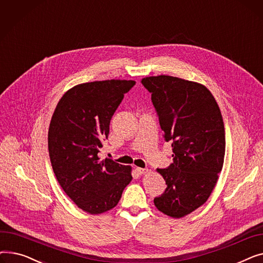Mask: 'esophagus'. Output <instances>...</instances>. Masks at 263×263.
Segmentation results:
<instances>
[{
	"mask_svg": "<svg viewBox=\"0 0 263 263\" xmlns=\"http://www.w3.org/2000/svg\"><path fill=\"white\" fill-rule=\"evenodd\" d=\"M135 172L139 174V175H143V174H146L148 172L147 168H141V167H136L135 168Z\"/></svg>",
	"mask_w": 263,
	"mask_h": 263,
	"instance_id": "34e87169",
	"label": "esophagus"
}]
</instances>
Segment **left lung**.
<instances>
[{
    "label": "left lung",
    "instance_id": "left-lung-1",
    "mask_svg": "<svg viewBox=\"0 0 263 263\" xmlns=\"http://www.w3.org/2000/svg\"><path fill=\"white\" fill-rule=\"evenodd\" d=\"M161 129L172 142L174 162L158 168L167 184L154 202L162 213L183 217L202 205L217 182L225 157V128L220 109L204 85L171 76L147 77Z\"/></svg>",
    "mask_w": 263,
    "mask_h": 263
}]
</instances>
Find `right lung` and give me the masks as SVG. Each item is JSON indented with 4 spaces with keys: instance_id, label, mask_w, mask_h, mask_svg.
Returning a JSON list of instances; mask_svg holds the SVG:
<instances>
[{
    "instance_id": "right-lung-1",
    "label": "right lung",
    "mask_w": 263,
    "mask_h": 263,
    "mask_svg": "<svg viewBox=\"0 0 263 263\" xmlns=\"http://www.w3.org/2000/svg\"><path fill=\"white\" fill-rule=\"evenodd\" d=\"M135 85L132 80L83 83L67 90L55 108L48 132L52 168L64 192L89 214L106 212L132 180L131 166L100 160L110 118Z\"/></svg>"
}]
</instances>
